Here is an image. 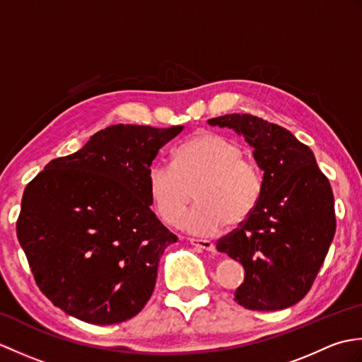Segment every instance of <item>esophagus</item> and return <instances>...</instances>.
<instances>
[{
    "instance_id": "34e87169",
    "label": "esophagus",
    "mask_w": 362,
    "mask_h": 362,
    "mask_svg": "<svg viewBox=\"0 0 362 362\" xmlns=\"http://www.w3.org/2000/svg\"><path fill=\"white\" fill-rule=\"evenodd\" d=\"M189 244H193L194 247L201 249V250L214 252V244L209 240H196V238H189Z\"/></svg>"
}]
</instances>
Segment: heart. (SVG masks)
<instances>
[{
    "instance_id": "heart-1",
    "label": "heart",
    "mask_w": 362,
    "mask_h": 362,
    "mask_svg": "<svg viewBox=\"0 0 362 362\" xmlns=\"http://www.w3.org/2000/svg\"><path fill=\"white\" fill-rule=\"evenodd\" d=\"M243 157L240 144L213 132L177 146L171 166L153 165L148 173V194L160 219L175 224L194 191L197 205L180 221L188 232L213 235L228 222L238 226L247 221L259 202L263 179Z\"/></svg>"
}]
</instances>
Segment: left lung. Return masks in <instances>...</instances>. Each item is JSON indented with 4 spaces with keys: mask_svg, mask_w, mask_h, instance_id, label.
I'll return each instance as SVG.
<instances>
[{
    "mask_svg": "<svg viewBox=\"0 0 362 362\" xmlns=\"http://www.w3.org/2000/svg\"><path fill=\"white\" fill-rule=\"evenodd\" d=\"M233 129L263 171L257 209L216 249L244 267L235 300L253 311L284 310L311 288L336 232L332 185L313 151L289 130L247 113L209 119Z\"/></svg>",
    "mask_w": 362,
    "mask_h": 362,
    "instance_id": "8db88e82",
    "label": "left lung"
}]
</instances>
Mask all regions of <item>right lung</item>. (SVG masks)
<instances>
[{
    "label": "right lung",
    "instance_id": "1",
    "mask_svg": "<svg viewBox=\"0 0 362 362\" xmlns=\"http://www.w3.org/2000/svg\"><path fill=\"white\" fill-rule=\"evenodd\" d=\"M182 130L110 126L28 183L18 241L38 288L68 316L113 325L148 303L160 258L177 241L151 210L148 173Z\"/></svg>",
    "mask_w": 362,
    "mask_h": 362
}]
</instances>
